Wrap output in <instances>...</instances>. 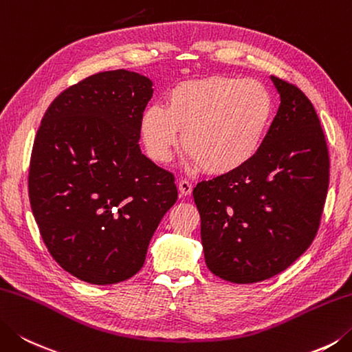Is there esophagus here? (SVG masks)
Here are the masks:
<instances>
[{
  "instance_id": "esophagus-1",
  "label": "esophagus",
  "mask_w": 352,
  "mask_h": 352,
  "mask_svg": "<svg viewBox=\"0 0 352 352\" xmlns=\"http://www.w3.org/2000/svg\"><path fill=\"white\" fill-rule=\"evenodd\" d=\"M177 188H179V193H181L182 196H188L191 195V191H193V185H191L188 181H179L177 184Z\"/></svg>"
}]
</instances>
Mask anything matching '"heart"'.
I'll return each mask as SVG.
<instances>
[{"instance_id":"obj_1","label":"heart","mask_w":352,"mask_h":352,"mask_svg":"<svg viewBox=\"0 0 352 352\" xmlns=\"http://www.w3.org/2000/svg\"><path fill=\"white\" fill-rule=\"evenodd\" d=\"M273 118V96L253 79L210 76L175 85L164 105L141 116L148 156L167 164L181 142L185 153L213 176L234 173L253 161Z\"/></svg>"}]
</instances>
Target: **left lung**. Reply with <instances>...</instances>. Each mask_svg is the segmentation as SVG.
I'll return each instance as SVG.
<instances>
[{
  "mask_svg": "<svg viewBox=\"0 0 352 352\" xmlns=\"http://www.w3.org/2000/svg\"><path fill=\"white\" fill-rule=\"evenodd\" d=\"M280 105L253 161L193 190L205 263L233 283H254L294 263L320 225L329 184L327 141L300 89L271 76Z\"/></svg>",
  "mask_w": 352,
  "mask_h": 352,
  "instance_id": "1",
  "label": "left lung"
}]
</instances>
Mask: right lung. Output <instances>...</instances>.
<instances>
[{"mask_svg":"<svg viewBox=\"0 0 352 352\" xmlns=\"http://www.w3.org/2000/svg\"><path fill=\"white\" fill-rule=\"evenodd\" d=\"M153 82L129 70L82 79L55 98L33 142L29 197L52 257L94 285L130 279L177 199L175 176L139 147Z\"/></svg>","mask_w":352,"mask_h":352,"instance_id":"1","label":"right lung"}]
</instances>
